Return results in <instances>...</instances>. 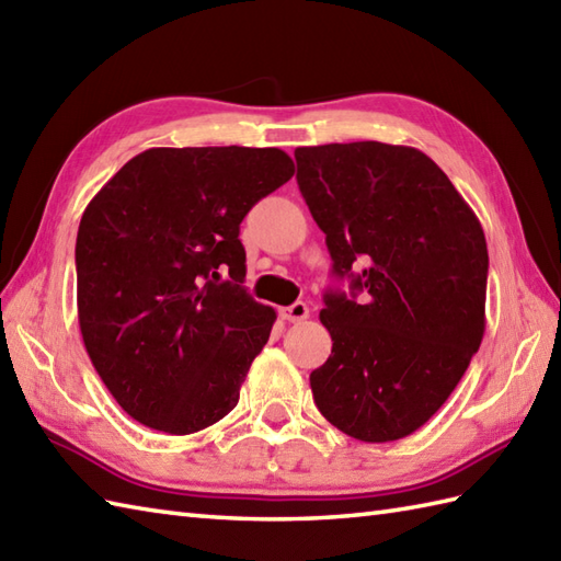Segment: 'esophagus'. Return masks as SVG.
I'll return each mask as SVG.
<instances>
[{
    "instance_id": "1",
    "label": "esophagus",
    "mask_w": 561,
    "mask_h": 561,
    "mask_svg": "<svg viewBox=\"0 0 561 561\" xmlns=\"http://www.w3.org/2000/svg\"><path fill=\"white\" fill-rule=\"evenodd\" d=\"M282 320H289V323H301V320L308 318V306L304 301H296L291 306L279 308Z\"/></svg>"
}]
</instances>
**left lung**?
Masks as SVG:
<instances>
[{"label":"left lung","mask_w":561,"mask_h":561,"mask_svg":"<svg viewBox=\"0 0 561 561\" xmlns=\"http://www.w3.org/2000/svg\"><path fill=\"white\" fill-rule=\"evenodd\" d=\"M296 183L352 294L328 291L332 337L311 374L320 414L388 444L438 412L484 337L486 241L448 175L414 147H299Z\"/></svg>","instance_id":"left-lung-1"}]
</instances>
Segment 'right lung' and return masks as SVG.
Wrapping results in <instances>:
<instances>
[{"label":"right lung","instance_id":"add662e5","mask_svg":"<svg viewBox=\"0 0 561 561\" xmlns=\"http://www.w3.org/2000/svg\"><path fill=\"white\" fill-rule=\"evenodd\" d=\"M294 175L282 149L157 147L83 209L77 311L117 404L163 434L229 414L277 313L243 287L241 221Z\"/></svg>","mask_w":561,"mask_h":561}]
</instances>
